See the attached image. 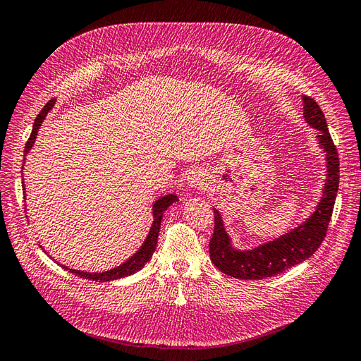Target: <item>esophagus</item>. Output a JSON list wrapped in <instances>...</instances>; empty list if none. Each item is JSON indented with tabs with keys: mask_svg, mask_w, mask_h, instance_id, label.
Here are the masks:
<instances>
[{
	"mask_svg": "<svg viewBox=\"0 0 361 361\" xmlns=\"http://www.w3.org/2000/svg\"><path fill=\"white\" fill-rule=\"evenodd\" d=\"M188 183L192 188L203 189L207 184V177L203 171H190L188 175Z\"/></svg>",
	"mask_w": 361,
	"mask_h": 361,
	"instance_id": "1",
	"label": "esophagus"
}]
</instances>
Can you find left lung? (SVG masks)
<instances>
[{
  "mask_svg": "<svg viewBox=\"0 0 361 361\" xmlns=\"http://www.w3.org/2000/svg\"><path fill=\"white\" fill-rule=\"evenodd\" d=\"M303 104L305 120L314 129L320 130L317 140L326 154V167H328L326 172L328 175H326L322 200L318 201L311 216L297 226L295 229L247 250H240L232 246L229 233L224 229L221 214L219 209H214L215 224L214 235L209 241V254H211L215 267H219L223 274L231 275L233 279L262 280L281 274L311 257L320 247L326 237L338 192L340 161L337 147L331 138L320 106L314 102V98L306 95H303Z\"/></svg>",
  "mask_w": 361,
  "mask_h": 361,
  "instance_id": "1",
  "label": "left lung"
}]
</instances>
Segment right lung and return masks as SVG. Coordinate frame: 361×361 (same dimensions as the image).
Returning <instances> with one entry per match:
<instances>
[{
    "mask_svg": "<svg viewBox=\"0 0 361 361\" xmlns=\"http://www.w3.org/2000/svg\"><path fill=\"white\" fill-rule=\"evenodd\" d=\"M55 104V99H50V102L43 107V111H41L37 118H35V123H33V129H32V133L30 137L26 142V146H24V160H26V157L29 154V150L32 149L33 142H35L37 140V133H38V129L41 128V124H43L44 118L47 116L50 109L54 107ZM175 201H178V197L173 195V194H169V195H164L161 198H158L154 206H152V214H154V221H152V226H150V231L147 233V237L145 240V243H142L141 247L137 250L135 254H133L129 259H126V262L120 266L114 267V269H109V271H104V272H85V271H77V269H71V267H67L64 264H61L63 269L69 271L75 275L81 276V279H86V280H94V281H112V280H118V279H124V276H129L132 274L138 272L142 266H145L150 257H152V254L155 252L157 249V241H158V233H160V226H161V220H163V214L167 207H169L172 203H175Z\"/></svg>",
    "mask_w": 361,
    "mask_h": 361,
    "instance_id": "1",
    "label": "right lung"
}]
</instances>
